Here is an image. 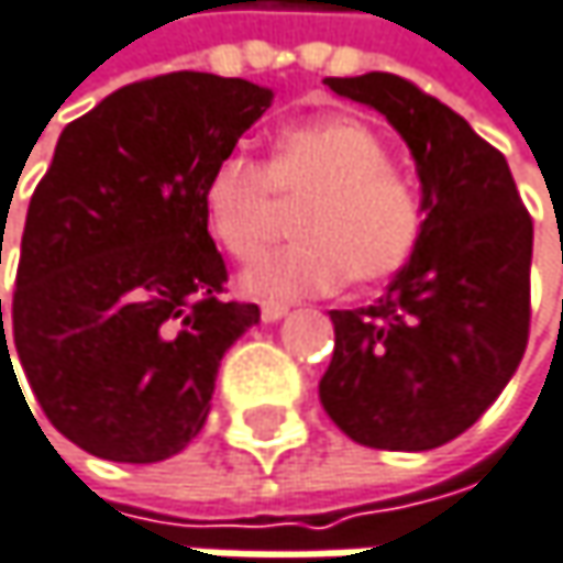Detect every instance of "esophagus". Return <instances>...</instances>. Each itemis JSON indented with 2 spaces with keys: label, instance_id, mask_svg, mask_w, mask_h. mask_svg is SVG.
<instances>
[{
  "label": "esophagus",
  "instance_id": "34e87169",
  "mask_svg": "<svg viewBox=\"0 0 563 563\" xmlns=\"http://www.w3.org/2000/svg\"><path fill=\"white\" fill-rule=\"evenodd\" d=\"M261 316H264V322H277L286 316V302H264L261 306Z\"/></svg>",
  "mask_w": 563,
  "mask_h": 563
}]
</instances>
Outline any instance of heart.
<instances>
[{"label": "heart", "instance_id": "b5f03b06", "mask_svg": "<svg viewBox=\"0 0 563 563\" xmlns=\"http://www.w3.org/2000/svg\"><path fill=\"white\" fill-rule=\"evenodd\" d=\"M280 202H306L292 225L299 241L244 274L257 296H319L347 277L384 283L409 264L426 231L419 186L389 167L384 137L351 115L283 129L267 164L231 151L202 183L209 234L238 261L264 251Z\"/></svg>", "mask_w": 563, "mask_h": 563}]
</instances>
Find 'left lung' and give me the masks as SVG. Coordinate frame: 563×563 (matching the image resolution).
Wrapping results in <instances>:
<instances>
[{"label":"left lung","mask_w":563,"mask_h":563,"mask_svg":"<svg viewBox=\"0 0 563 563\" xmlns=\"http://www.w3.org/2000/svg\"><path fill=\"white\" fill-rule=\"evenodd\" d=\"M386 115L416 157L426 231L364 309H334L319 399L380 451H429L467 432L516 374L532 319V216L506 157L454 109L396 74L329 77Z\"/></svg>","instance_id":"left-lung-1"}]
</instances>
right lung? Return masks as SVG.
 I'll return each mask as SVG.
<instances>
[{
  "label": "right lung",
  "instance_id": "right-lung-1",
  "mask_svg": "<svg viewBox=\"0 0 563 563\" xmlns=\"http://www.w3.org/2000/svg\"><path fill=\"white\" fill-rule=\"evenodd\" d=\"M271 99L179 70L115 89L60 134L27 202L9 329L0 299V361L9 332L37 406L82 451L154 464L206 426L222 354L261 309L225 299L202 183Z\"/></svg>",
  "mask_w": 563,
  "mask_h": 563
}]
</instances>
